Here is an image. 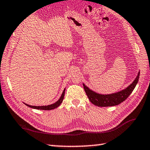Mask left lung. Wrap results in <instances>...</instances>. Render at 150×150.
Returning <instances> with one entry per match:
<instances>
[{"instance_id":"left-lung-1","label":"left lung","mask_w":150,"mask_h":150,"mask_svg":"<svg viewBox=\"0 0 150 150\" xmlns=\"http://www.w3.org/2000/svg\"><path fill=\"white\" fill-rule=\"evenodd\" d=\"M139 77V72H138L136 79L126 88L120 91V92L110 94V95H100V94L96 93L92 90L89 89L87 86L85 85V84H83V87H84L85 91L87 94L88 99L93 105L101 106V107L116 106L122 103L128 97L138 83Z\"/></svg>"}]
</instances>
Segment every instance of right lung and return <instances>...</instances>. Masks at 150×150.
Here are the masks:
<instances>
[{
  "label": "right lung",
  "mask_w": 150,
  "mask_h": 150,
  "mask_svg": "<svg viewBox=\"0 0 150 150\" xmlns=\"http://www.w3.org/2000/svg\"><path fill=\"white\" fill-rule=\"evenodd\" d=\"M65 89H64V91H63V93L62 96H61V97L59 98V99L58 100L57 102H55V103L52 104V105H47V106H31V105H27V104H25L26 106H29L30 108H35V109H38V110H52V109H54V108H56L57 107H58L61 104H62V101L63 100V98H64V95H65Z\"/></svg>",
  "instance_id": "1"
}]
</instances>
